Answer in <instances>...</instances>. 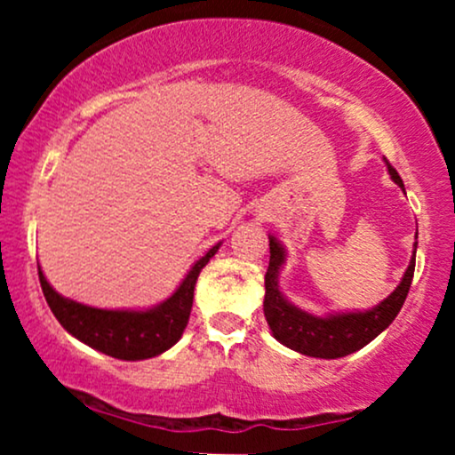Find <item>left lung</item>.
Instances as JSON below:
<instances>
[{"instance_id":"1","label":"left lung","mask_w":455,"mask_h":455,"mask_svg":"<svg viewBox=\"0 0 455 455\" xmlns=\"http://www.w3.org/2000/svg\"><path fill=\"white\" fill-rule=\"evenodd\" d=\"M387 171L391 180L404 190L398 171L389 162ZM415 252L417 242L415 250H412V259L404 275H402L400 284L379 306L363 312H336V315L315 316L291 304L278 289V275L286 260V252L278 239L269 235V267L267 274H265L263 312L271 333L284 347L293 348V351L301 355H307V357L338 359L359 351L365 344L372 342L380 331H385L394 323V318L398 316L400 307L404 306L412 274H415Z\"/></svg>"}]
</instances>
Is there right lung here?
I'll return each mask as SVG.
<instances>
[{
    "label": "right lung",
    "mask_w": 455,
    "mask_h": 455,
    "mask_svg": "<svg viewBox=\"0 0 455 455\" xmlns=\"http://www.w3.org/2000/svg\"><path fill=\"white\" fill-rule=\"evenodd\" d=\"M220 243L212 245L205 257L192 265L177 291L162 304L148 310H102L61 297L38 267L40 286L51 312L68 333L87 347L124 362H139L169 351L188 325L195 299V284L201 269L210 263Z\"/></svg>",
    "instance_id": "1"
}]
</instances>
